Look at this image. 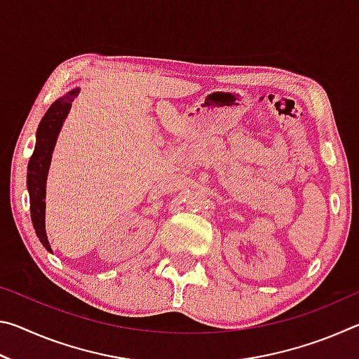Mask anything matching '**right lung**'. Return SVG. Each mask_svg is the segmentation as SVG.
<instances>
[{
    "label": "right lung",
    "instance_id": "obj_1",
    "mask_svg": "<svg viewBox=\"0 0 359 359\" xmlns=\"http://www.w3.org/2000/svg\"><path fill=\"white\" fill-rule=\"evenodd\" d=\"M81 90L72 88L69 93H66L62 98H58L53 104L48 107L36 133V145L32 158L28 163L27 185L29 193V210H32L33 226L36 229L39 241L42 242L48 252H52L50 244L47 241L46 234V182L48 166H50L52 151L55 147L58 133L62 130L63 121L68 115L76 96Z\"/></svg>",
    "mask_w": 359,
    "mask_h": 359
}]
</instances>
